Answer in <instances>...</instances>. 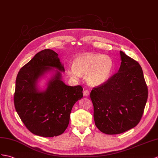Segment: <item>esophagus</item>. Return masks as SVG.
<instances>
[{"instance_id":"34e87169","label":"esophagus","mask_w":158,"mask_h":158,"mask_svg":"<svg viewBox=\"0 0 158 158\" xmlns=\"http://www.w3.org/2000/svg\"><path fill=\"white\" fill-rule=\"evenodd\" d=\"M83 94H84V96H86V97H88V96L90 94L89 90H84V92H83Z\"/></svg>"}]
</instances>
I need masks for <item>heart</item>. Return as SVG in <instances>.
Returning a JSON list of instances; mask_svg holds the SVG:
<instances>
[{"mask_svg":"<svg viewBox=\"0 0 158 158\" xmlns=\"http://www.w3.org/2000/svg\"><path fill=\"white\" fill-rule=\"evenodd\" d=\"M114 68V61L110 56L86 53L76 57L73 65L67 66L66 72L74 79L85 75L86 81L89 85L98 86L110 79Z\"/></svg>","mask_w":158,"mask_h":158,"instance_id":"1","label":"heart"}]
</instances>
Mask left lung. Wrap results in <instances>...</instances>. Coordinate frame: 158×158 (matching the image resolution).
<instances>
[{"mask_svg": "<svg viewBox=\"0 0 158 158\" xmlns=\"http://www.w3.org/2000/svg\"><path fill=\"white\" fill-rule=\"evenodd\" d=\"M121 66L105 84L94 88L90 98L97 127L103 133H124L139 123L148 90L139 63L120 51Z\"/></svg>", "mask_w": 158, "mask_h": 158, "instance_id": "1", "label": "left lung"}]
</instances>
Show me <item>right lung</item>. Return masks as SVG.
Wrapping results in <instances>:
<instances>
[{
	"label": "right lung",
	"mask_w": 158,
	"mask_h": 158,
	"mask_svg": "<svg viewBox=\"0 0 158 158\" xmlns=\"http://www.w3.org/2000/svg\"><path fill=\"white\" fill-rule=\"evenodd\" d=\"M64 72L58 54L46 49L35 55L18 73L15 109L26 127L36 135L52 137L62 134L73 106L83 97L81 86H70L62 81ZM45 78L46 85L41 88L39 82Z\"/></svg>",
	"instance_id": "obj_1"
}]
</instances>
